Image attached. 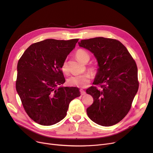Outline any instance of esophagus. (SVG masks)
I'll return each mask as SVG.
<instances>
[{"label":"esophagus","mask_w":153,"mask_h":153,"mask_svg":"<svg viewBox=\"0 0 153 153\" xmlns=\"http://www.w3.org/2000/svg\"><path fill=\"white\" fill-rule=\"evenodd\" d=\"M80 92H81V95H85V94H86V92L84 91V90H80Z\"/></svg>","instance_id":"1"}]
</instances>
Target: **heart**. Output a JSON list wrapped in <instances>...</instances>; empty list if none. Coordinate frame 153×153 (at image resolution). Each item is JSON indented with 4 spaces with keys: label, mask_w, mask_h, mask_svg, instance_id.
<instances>
[{
    "label": "heart",
    "mask_w": 153,
    "mask_h": 153,
    "mask_svg": "<svg viewBox=\"0 0 153 153\" xmlns=\"http://www.w3.org/2000/svg\"><path fill=\"white\" fill-rule=\"evenodd\" d=\"M76 57L77 59L82 62V63H87L90 59V56L86 51L84 50H78L76 53ZM89 70L92 72V74H95L96 73L97 69L94 66H89ZM61 69L64 73H67L68 69V64L66 61H64L61 66ZM91 75L89 72H85L84 74L74 76L69 78L68 80V83L69 85L72 87H85L88 85L91 81Z\"/></svg>",
    "instance_id": "1"
}]
</instances>
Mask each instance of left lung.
I'll return each mask as SVG.
<instances>
[{
	"instance_id": "obj_1",
	"label": "left lung",
	"mask_w": 153,
	"mask_h": 153,
	"mask_svg": "<svg viewBox=\"0 0 153 153\" xmlns=\"http://www.w3.org/2000/svg\"><path fill=\"white\" fill-rule=\"evenodd\" d=\"M81 47L92 52L99 68L94 84L86 90L94 102L87 114L103 126L114 125L128 114L139 87L138 68L126 48L118 40L97 37L82 39Z\"/></svg>"
}]
</instances>
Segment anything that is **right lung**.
I'll return each mask as SVG.
<instances>
[{"mask_svg": "<svg viewBox=\"0 0 153 153\" xmlns=\"http://www.w3.org/2000/svg\"><path fill=\"white\" fill-rule=\"evenodd\" d=\"M79 39H47L31 45L17 64L16 89L27 115L50 126L66 117L71 100L81 94L75 87H62L61 66Z\"/></svg>", "mask_w": 153, "mask_h": 153, "instance_id": "add662e5", "label": "right lung"}]
</instances>
